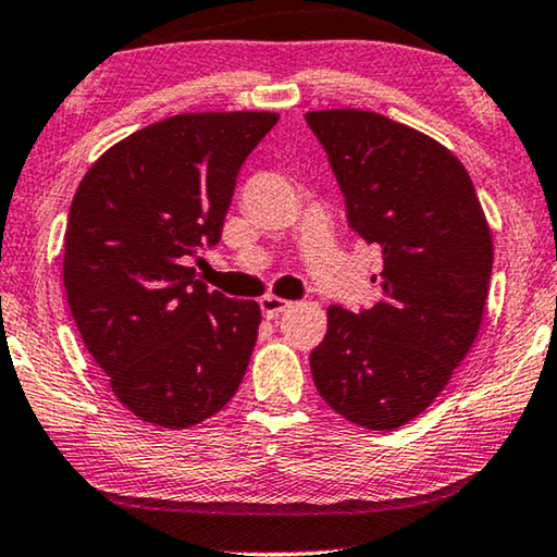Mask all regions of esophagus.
Here are the masks:
<instances>
[{"instance_id": "1", "label": "esophagus", "mask_w": 557, "mask_h": 557, "mask_svg": "<svg viewBox=\"0 0 557 557\" xmlns=\"http://www.w3.org/2000/svg\"><path fill=\"white\" fill-rule=\"evenodd\" d=\"M289 305H293V302L282 300V297H275V295H264V297H260V310H262L264 318H270V320L277 318L280 312H285Z\"/></svg>"}]
</instances>
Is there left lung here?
<instances>
[{
  "mask_svg": "<svg viewBox=\"0 0 557 557\" xmlns=\"http://www.w3.org/2000/svg\"><path fill=\"white\" fill-rule=\"evenodd\" d=\"M347 207V225L383 250V300L332 305L310 352L314 387L368 430L430 408L475 343L493 272L483 207L458 157L377 112H307Z\"/></svg>",
  "mask_w": 557,
  "mask_h": 557,
  "instance_id": "left-lung-1",
  "label": "left lung"
}]
</instances>
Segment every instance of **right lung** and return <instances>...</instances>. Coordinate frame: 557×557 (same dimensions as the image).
Instances as JSON below:
<instances>
[{"label":"right lung","mask_w":557,"mask_h":557,"mask_svg":"<svg viewBox=\"0 0 557 557\" xmlns=\"http://www.w3.org/2000/svg\"><path fill=\"white\" fill-rule=\"evenodd\" d=\"M275 112L174 114L99 157L64 232L72 318L117 400L182 430L243 383L260 305L210 293L189 260L214 247L247 154Z\"/></svg>","instance_id":"right-lung-1"}]
</instances>
